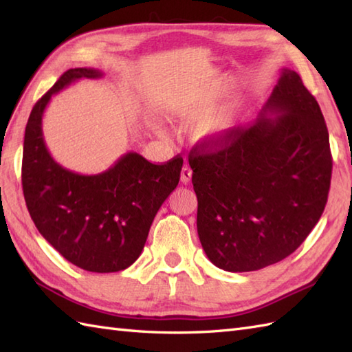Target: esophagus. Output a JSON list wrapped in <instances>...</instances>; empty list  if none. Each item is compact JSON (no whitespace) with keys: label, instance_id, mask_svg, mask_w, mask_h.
Here are the masks:
<instances>
[{"label":"esophagus","instance_id":"34e87169","mask_svg":"<svg viewBox=\"0 0 352 352\" xmlns=\"http://www.w3.org/2000/svg\"><path fill=\"white\" fill-rule=\"evenodd\" d=\"M180 178H182V183L183 184H188L192 180V169L188 166V164H186V166H183Z\"/></svg>","mask_w":352,"mask_h":352}]
</instances>
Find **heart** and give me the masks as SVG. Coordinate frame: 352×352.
Masks as SVG:
<instances>
[{
  "instance_id": "1",
  "label": "heart",
  "mask_w": 352,
  "mask_h": 352,
  "mask_svg": "<svg viewBox=\"0 0 352 352\" xmlns=\"http://www.w3.org/2000/svg\"><path fill=\"white\" fill-rule=\"evenodd\" d=\"M234 122V111L233 110H223L219 115H216L213 119L207 122L206 129L203 131L207 138H218L221 134L227 133Z\"/></svg>"
}]
</instances>
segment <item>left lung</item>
<instances>
[{
  "label": "left lung",
  "instance_id": "left-lung-1",
  "mask_svg": "<svg viewBox=\"0 0 352 352\" xmlns=\"http://www.w3.org/2000/svg\"><path fill=\"white\" fill-rule=\"evenodd\" d=\"M189 164L199 242L228 272L290 256L324 212L333 169L322 111L287 68L252 125L201 142Z\"/></svg>",
  "mask_w": 352,
  "mask_h": 352
}]
</instances>
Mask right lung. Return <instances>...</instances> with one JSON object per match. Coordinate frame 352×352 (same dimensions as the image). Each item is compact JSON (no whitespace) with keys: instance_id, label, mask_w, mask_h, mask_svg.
Returning a JSON list of instances; mask_svg holds the SVG:
<instances>
[{"instance_id":"right-lung-1","label":"right lung","mask_w":352,"mask_h":352,"mask_svg":"<svg viewBox=\"0 0 352 352\" xmlns=\"http://www.w3.org/2000/svg\"><path fill=\"white\" fill-rule=\"evenodd\" d=\"M92 68L66 71L34 104L22 154V190L30 216L45 241L89 272H118L144 250L151 223L180 182L182 157L154 164L126 153L101 174L81 175L52 159L42 134L51 96L80 78H100Z\"/></svg>"}]
</instances>
